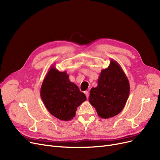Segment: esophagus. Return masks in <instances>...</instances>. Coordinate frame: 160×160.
<instances>
[{"label": "esophagus", "mask_w": 160, "mask_h": 160, "mask_svg": "<svg viewBox=\"0 0 160 160\" xmlns=\"http://www.w3.org/2000/svg\"><path fill=\"white\" fill-rule=\"evenodd\" d=\"M84 93L86 95V98L88 99V98H89V92L88 91H84Z\"/></svg>", "instance_id": "34e87169"}]
</instances>
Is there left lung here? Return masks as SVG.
Segmentation results:
<instances>
[{
	"instance_id": "8db88e82",
	"label": "left lung",
	"mask_w": 160,
	"mask_h": 160,
	"mask_svg": "<svg viewBox=\"0 0 160 160\" xmlns=\"http://www.w3.org/2000/svg\"><path fill=\"white\" fill-rule=\"evenodd\" d=\"M129 90L126 75L118 62L111 59L108 68L101 70L98 86L91 89L89 101L100 118H111L123 110Z\"/></svg>"
}]
</instances>
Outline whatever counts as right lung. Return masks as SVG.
<instances>
[{"label":"right lung","instance_id":"add662e5","mask_svg":"<svg viewBox=\"0 0 160 160\" xmlns=\"http://www.w3.org/2000/svg\"><path fill=\"white\" fill-rule=\"evenodd\" d=\"M40 95L49 113L62 121L73 118L77 108L87 99L78 87L70 81L66 71H58L54 66L43 80Z\"/></svg>","mask_w":160,"mask_h":160}]
</instances>
